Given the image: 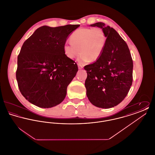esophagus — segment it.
Wrapping results in <instances>:
<instances>
[{
    "label": "esophagus",
    "instance_id": "1",
    "mask_svg": "<svg viewBox=\"0 0 155 155\" xmlns=\"http://www.w3.org/2000/svg\"><path fill=\"white\" fill-rule=\"evenodd\" d=\"M78 69H82L83 68V66L80 64H78Z\"/></svg>",
    "mask_w": 155,
    "mask_h": 155
}]
</instances>
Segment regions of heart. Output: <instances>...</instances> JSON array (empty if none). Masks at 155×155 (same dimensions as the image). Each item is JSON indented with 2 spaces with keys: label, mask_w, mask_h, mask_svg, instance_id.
Here are the masks:
<instances>
[{
  "label": "heart",
  "mask_w": 155,
  "mask_h": 155,
  "mask_svg": "<svg viewBox=\"0 0 155 155\" xmlns=\"http://www.w3.org/2000/svg\"><path fill=\"white\" fill-rule=\"evenodd\" d=\"M71 43L63 45V52L68 59L75 58L81 51L77 60L85 63L99 59L106 43V37L100 28H81L74 31L70 37Z\"/></svg>",
  "instance_id": "b5f03b06"
}]
</instances>
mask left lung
<instances>
[{"instance_id":"left-lung-1","label":"left lung","mask_w":155,"mask_h":155,"mask_svg":"<svg viewBox=\"0 0 155 155\" xmlns=\"http://www.w3.org/2000/svg\"><path fill=\"white\" fill-rule=\"evenodd\" d=\"M89 26L103 30L106 43L99 59L84 67L87 96L93 105L109 109L121 102L131 88L133 60L127 45L116 30L103 22Z\"/></svg>"}]
</instances>
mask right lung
Here are the masks:
<instances>
[{"label": "right lung", "instance_id": "1", "mask_svg": "<svg viewBox=\"0 0 155 155\" xmlns=\"http://www.w3.org/2000/svg\"><path fill=\"white\" fill-rule=\"evenodd\" d=\"M80 26L44 25L22 45L17 59L16 79L21 94L30 103L50 108L64 99L78 67L66 56L63 45Z\"/></svg>", "mask_w": 155, "mask_h": 155}]
</instances>
